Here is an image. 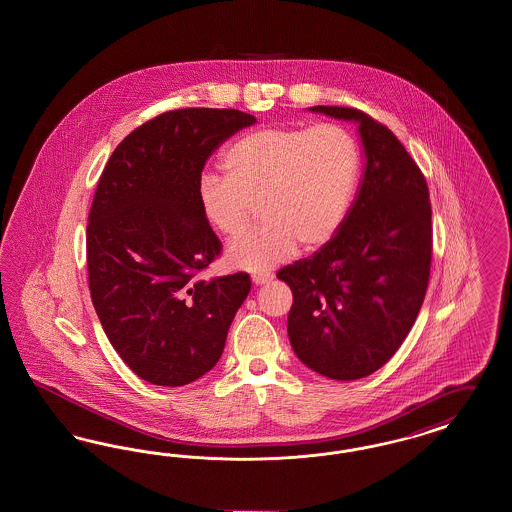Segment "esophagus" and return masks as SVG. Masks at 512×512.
<instances>
[{
  "label": "esophagus",
  "mask_w": 512,
  "mask_h": 512,
  "mask_svg": "<svg viewBox=\"0 0 512 512\" xmlns=\"http://www.w3.org/2000/svg\"><path fill=\"white\" fill-rule=\"evenodd\" d=\"M251 280H253L255 286H263V284H267V282L272 280V274H270V272H265V274H253Z\"/></svg>",
  "instance_id": "esophagus-1"
}]
</instances>
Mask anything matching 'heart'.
I'll return each mask as SVG.
<instances>
[{
  "mask_svg": "<svg viewBox=\"0 0 512 512\" xmlns=\"http://www.w3.org/2000/svg\"><path fill=\"white\" fill-rule=\"evenodd\" d=\"M226 176L205 174L199 209L224 238L244 232L259 205L265 224L232 242L228 267L265 272L303 251L330 244L357 188L361 155L349 130L334 122L268 126L236 140L222 155Z\"/></svg>",
  "mask_w": 512,
  "mask_h": 512,
  "instance_id": "obj_1",
  "label": "heart"
}]
</instances>
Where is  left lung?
Wrapping results in <instances>:
<instances>
[{"label": "left lung", "mask_w": 512, "mask_h": 512, "mask_svg": "<svg viewBox=\"0 0 512 512\" xmlns=\"http://www.w3.org/2000/svg\"><path fill=\"white\" fill-rule=\"evenodd\" d=\"M311 111L359 124L363 182L336 238L276 276L293 293L288 336L299 361L332 380H359L390 361L422 307L432 263L430 194L388 126L351 107Z\"/></svg>", "instance_id": "left-lung-1"}]
</instances>
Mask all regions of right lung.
<instances>
[{"label":"right lung","mask_w":512,"mask_h":512,"mask_svg":"<svg viewBox=\"0 0 512 512\" xmlns=\"http://www.w3.org/2000/svg\"><path fill=\"white\" fill-rule=\"evenodd\" d=\"M257 119L238 109H176L130 132L99 176L86 228L99 322L142 380L186 386L222 355L251 290L247 272L201 280L220 244L199 209L213 151Z\"/></svg>","instance_id":"right-lung-1"}]
</instances>
